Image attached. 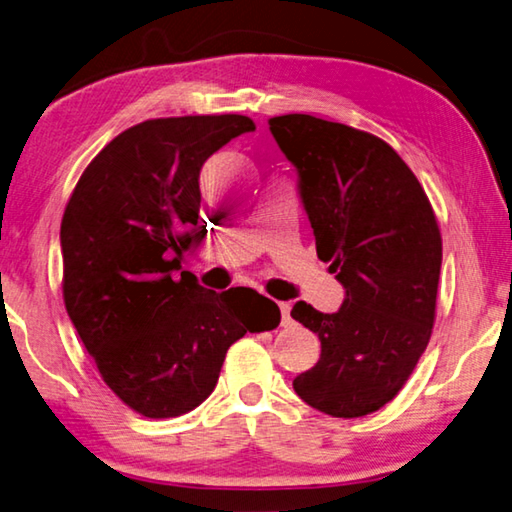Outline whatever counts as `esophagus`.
<instances>
[{
  "instance_id": "1",
  "label": "esophagus",
  "mask_w": 512,
  "mask_h": 512,
  "mask_svg": "<svg viewBox=\"0 0 512 512\" xmlns=\"http://www.w3.org/2000/svg\"><path fill=\"white\" fill-rule=\"evenodd\" d=\"M278 307H281V323L292 325V316H289V303H278Z\"/></svg>"
}]
</instances>
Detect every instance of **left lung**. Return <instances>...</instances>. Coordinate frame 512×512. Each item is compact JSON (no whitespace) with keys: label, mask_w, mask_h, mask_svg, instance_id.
<instances>
[{"label":"left lung","mask_w":512,"mask_h":512,"mask_svg":"<svg viewBox=\"0 0 512 512\" xmlns=\"http://www.w3.org/2000/svg\"><path fill=\"white\" fill-rule=\"evenodd\" d=\"M269 131L296 167L316 254L345 289L334 314L292 307L321 341V359L294 390L330 417H365L397 397L430 341L441 272L435 211L399 153L372 133L305 113L269 118Z\"/></svg>","instance_id":"left-lung-1"}]
</instances>
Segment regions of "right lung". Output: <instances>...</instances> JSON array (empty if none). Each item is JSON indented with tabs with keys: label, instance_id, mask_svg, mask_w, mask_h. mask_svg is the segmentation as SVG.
I'll return each mask as SVG.
<instances>
[{
	"label": "right lung",
	"instance_id": "right-lung-1",
	"mask_svg": "<svg viewBox=\"0 0 512 512\" xmlns=\"http://www.w3.org/2000/svg\"><path fill=\"white\" fill-rule=\"evenodd\" d=\"M256 124L247 115L140 122L91 160L64 209V305L104 383L149 419L198 408L231 343L281 310L249 287L211 292L180 272L198 234L200 169Z\"/></svg>",
	"mask_w": 512,
	"mask_h": 512
}]
</instances>
